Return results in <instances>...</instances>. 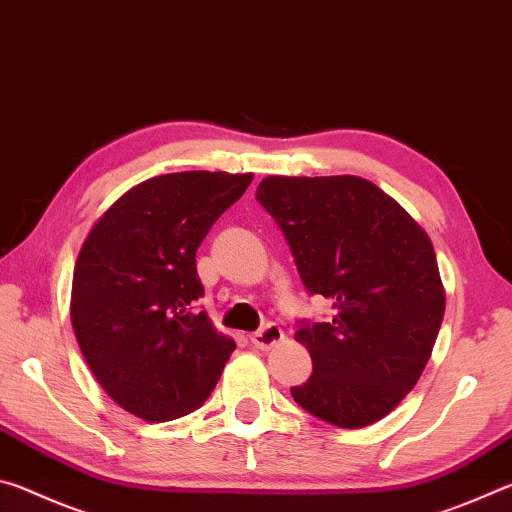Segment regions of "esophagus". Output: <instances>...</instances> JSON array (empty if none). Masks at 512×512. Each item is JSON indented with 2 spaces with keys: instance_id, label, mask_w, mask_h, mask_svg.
Masks as SVG:
<instances>
[{
  "instance_id": "34e87169",
  "label": "esophagus",
  "mask_w": 512,
  "mask_h": 512,
  "mask_svg": "<svg viewBox=\"0 0 512 512\" xmlns=\"http://www.w3.org/2000/svg\"><path fill=\"white\" fill-rule=\"evenodd\" d=\"M250 341H253L255 348L268 352V350L277 348V345L284 341V332H282L280 327L271 323V325H266L264 329H259V332H255L253 336H250Z\"/></svg>"
}]
</instances>
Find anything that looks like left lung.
<instances>
[{
	"label": "left lung",
	"mask_w": 512,
	"mask_h": 512,
	"mask_svg": "<svg viewBox=\"0 0 512 512\" xmlns=\"http://www.w3.org/2000/svg\"><path fill=\"white\" fill-rule=\"evenodd\" d=\"M287 237L307 291L334 302L300 325L314 372L291 388L307 413L343 429L377 422L418 384L445 316L427 232L359 176H266L257 187Z\"/></svg>",
	"instance_id": "obj_1"
}]
</instances>
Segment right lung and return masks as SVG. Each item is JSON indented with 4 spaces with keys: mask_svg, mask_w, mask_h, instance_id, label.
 I'll list each match as a JSON object with an SVG mask.
<instances>
[{
    "mask_svg": "<svg viewBox=\"0 0 512 512\" xmlns=\"http://www.w3.org/2000/svg\"><path fill=\"white\" fill-rule=\"evenodd\" d=\"M253 173H164L128 189L85 237L69 316L85 361L121 409L146 422L196 411L235 341L205 311L196 250Z\"/></svg>",
    "mask_w": 512,
    "mask_h": 512,
    "instance_id": "add662e5",
    "label": "right lung"
}]
</instances>
